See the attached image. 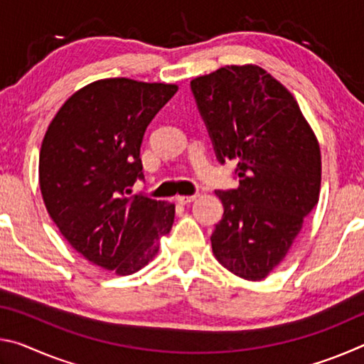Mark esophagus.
Here are the masks:
<instances>
[{
  "label": "esophagus",
  "mask_w": 364,
  "mask_h": 364,
  "mask_svg": "<svg viewBox=\"0 0 364 364\" xmlns=\"http://www.w3.org/2000/svg\"><path fill=\"white\" fill-rule=\"evenodd\" d=\"M197 199V194H193V196H176V202L178 204L181 205H186L189 204V202H193Z\"/></svg>",
  "instance_id": "1"
}]
</instances>
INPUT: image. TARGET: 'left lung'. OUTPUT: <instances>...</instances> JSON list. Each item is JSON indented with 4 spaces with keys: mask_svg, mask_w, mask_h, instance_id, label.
<instances>
[{
    "mask_svg": "<svg viewBox=\"0 0 364 364\" xmlns=\"http://www.w3.org/2000/svg\"><path fill=\"white\" fill-rule=\"evenodd\" d=\"M221 164L236 160L239 186L212 234L217 260L262 281L282 262L318 204L321 151L295 97L258 65H226L191 82Z\"/></svg>",
    "mask_w": 364,
    "mask_h": 364,
    "instance_id": "obj_1",
    "label": "left lung"
}]
</instances>
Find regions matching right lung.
Listing matches in <instances>:
<instances>
[{
	"instance_id": "1",
	"label": "right lung",
	"mask_w": 364,
	"mask_h": 364,
	"mask_svg": "<svg viewBox=\"0 0 364 364\" xmlns=\"http://www.w3.org/2000/svg\"><path fill=\"white\" fill-rule=\"evenodd\" d=\"M176 85L104 78L83 86L49 123L40 151V189L49 217L78 254L128 276L159 252L175 204L130 196L143 180L141 143Z\"/></svg>"
}]
</instances>
